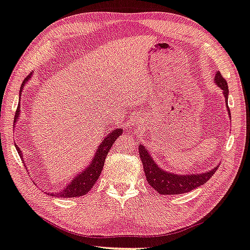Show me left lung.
Here are the masks:
<instances>
[{
    "label": "left lung",
    "instance_id": "obj_1",
    "mask_svg": "<svg viewBox=\"0 0 250 250\" xmlns=\"http://www.w3.org/2000/svg\"><path fill=\"white\" fill-rule=\"evenodd\" d=\"M214 83L220 87L222 91H224L226 105H228V85L224 77L221 76L220 71H217L216 77H214ZM228 113L230 114L229 108ZM230 118H231V116H230ZM138 152H140L145 176H146L148 184L153 189L159 192L160 194L187 193V192H190L191 190L195 189V188L205 184L214 174V172L218 170L217 165L213 170H210L209 172H205V173L201 174H175L172 173V172L164 171L163 168L159 167V165L153 161L152 156L149 155L147 148L144 147L143 145L138 146Z\"/></svg>",
    "mask_w": 250,
    "mask_h": 250
}]
</instances>
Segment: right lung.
Listing matches in <instances>:
<instances>
[{"mask_svg": "<svg viewBox=\"0 0 250 250\" xmlns=\"http://www.w3.org/2000/svg\"><path fill=\"white\" fill-rule=\"evenodd\" d=\"M31 78V74H30L26 78L23 80L21 88H20V96L22 93L23 87H24L25 83ZM20 105L18 107L17 114H15V117L19 118L20 117ZM123 133L122 128H116L113 129L112 133H109L108 135L105 137L101 144L98 145L97 151H96V154L94 156L91 163L88 165V167L85 168V170L80 172L79 174H77L76 178L71 180V182L67 184L64 190L56 192V193H51V195H56V197L59 198H76V197H82V195H85L91 190V188H94L96 181H97L99 175H101L103 167H104V163H105V159L107 154H108L110 147L113 146L114 142L116 141V138L121 135ZM17 151L19 152V154L22 157V153L20 151V147L17 146Z\"/></svg>", "mask_w": 250, "mask_h": 250, "instance_id": "right-lung-1", "label": "right lung"}]
</instances>
